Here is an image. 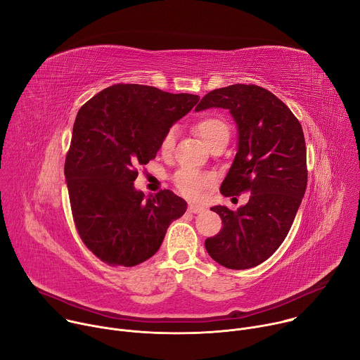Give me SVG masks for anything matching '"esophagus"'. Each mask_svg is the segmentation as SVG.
Listing matches in <instances>:
<instances>
[{"label":"esophagus","mask_w":360,"mask_h":360,"mask_svg":"<svg viewBox=\"0 0 360 360\" xmlns=\"http://www.w3.org/2000/svg\"><path fill=\"white\" fill-rule=\"evenodd\" d=\"M188 211L192 212V214H199V212L205 211V207H202V205H199V203H189Z\"/></svg>","instance_id":"34e87169"}]
</instances>
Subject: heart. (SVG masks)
Segmentation results:
<instances>
[{"label": "heart", "instance_id": "b5f03b06", "mask_svg": "<svg viewBox=\"0 0 360 360\" xmlns=\"http://www.w3.org/2000/svg\"><path fill=\"white\" fill-rule=\"evenodd\" d=\"M195 132L200 136V139L207 143L210 148L214 142H217L221 138H229V127L228 124L215 115H208L199 120L195 127ZM175 145V131H168L162 141H161V153L162 155H169ZM214 179L211 175L198 172L195 169L184 168L176 172L175 175V185L176 188L188 198H196L199 196L205 189L212 185Z\"/></svg>", "mask_w": 360, "mask_h": 360}]
</instances>
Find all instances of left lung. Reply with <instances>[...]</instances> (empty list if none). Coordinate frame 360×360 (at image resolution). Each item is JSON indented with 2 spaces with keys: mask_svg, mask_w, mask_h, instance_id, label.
Returning <instances> with one entry per match:
<instances>
[{
  "mask_svg": "<svg viewBox=\"0 0 360 360\" xmlns=\"http://www.w3.org/2000/svg\"><path fill=\"white\" fill-rule=\"evenodd\" d=\"M228 110L238 128V150L221 185L224 196L248 191L238 211L222 205L224 228L205 240L214 261L229 269L265 262L285 240L306 191V145L292 111L271 91L235 84L205 95L195 111Z\"/></svg>",
  "mask_w": 360,
  "mask_h": 360,
  "instance_id": "8db88e82",
  "label": "left lung"
}]
</instances>
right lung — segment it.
Segmentation results:
<instances>
[{
    "label": "right lung",
    "instance_id": "right-lung-1",
    "mask_svg": "<svg viewBox=\"0 0 360 360\" xmlns=\"http://www.w3.org/2000/svg\"><path fill=\"white\" fill-rule=\"evenodd\" d=\"M199 101L155 86L117 84L92 96L77 114L65 179L77 231L111 266H135L160 249L186 202L164 189L136 191V165L157 157L169 128Z\"/></svg>",
    "mask_w": 360,
    "mask_h": 360
}]
</instances>
